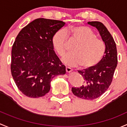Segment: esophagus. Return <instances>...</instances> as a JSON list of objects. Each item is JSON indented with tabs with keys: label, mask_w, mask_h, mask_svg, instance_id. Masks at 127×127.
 <instances>
[{
	"label": "esophagus",
	"mask_w": 127,
	"mask_h": 127,
	"mask_svg": "<svg viewBox=\"0 0 127 127\" xmlns=\"http://www.w3.org/2000/svg\"><path fill=\"white\" fill-rule=\"evenodd\" d=\"M72 71V69L70 68L69 67H66V73H70Z\"/></svg>",
	"instance_id": "esophagus-1"
}]
</instances>
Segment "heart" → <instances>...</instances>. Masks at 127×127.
<instances>
[{
    "label": "heart",
    "instance_id": "1",
    "mask_svg": "<svg viewBox=\"0 0 127 127\" xmlns=\"http://www.w3.org/2000/svg\"><path fill=\"white\" fill-rule=\"evenodd\" d=\"M68 38L70 41L76 42L72 53L63 59L65 64L71 66L81 65L84 68L93 67L102 60L106 50L105 42L90 27L76 26L59 30L53 35L52 44L57 54L61 57L66 54L68 49Z\"/></svg>",
    "mask_w": 127,
    "mask_h": 127
}]
</instances>
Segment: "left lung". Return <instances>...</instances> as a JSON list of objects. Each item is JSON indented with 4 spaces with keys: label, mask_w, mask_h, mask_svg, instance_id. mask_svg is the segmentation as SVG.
Returning a JSON list of instances; mask_svg holds the SVG:
<instances>
[{
    "label": "left lung",
    "mask_w": 127,
    "mask_h": 127,
    "mask_svg": "<svg viewBox=\"0 0 127 127\" xmlns=\"http://www.w3.org/2000/svg\"><path fill=\"white\" fill-rule=\"evenodd\" d=\"M88 24L98 30L105 42L106 50L102 60L97 65L78 70L84 79V84L80 87H72L71 91L80 98L92 100L102 95L109 88L117 65V54L116 43L106 26L99 21L89 22Z\"/></svg>",
    "instance_id": "8db88e82"
}]
</instances>
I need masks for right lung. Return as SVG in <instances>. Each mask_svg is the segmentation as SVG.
<instances>
[{"label":"right lung","instance_id":"add662e5","mask_svg":"<svg viewBox=\"0 0 127 127\" xmlns=\"http://www.w3.org/2000/svg\"><path fill=\"white\" fill-rule=\"evenodd\" d=\"M64 25L62 21L38 18L17 35L11 51V72L26 96H44L50 90L52 79L66 73L52 44L53 35Z\"/></svg>","mask_w":127,"mask_h":127}]
</instances>
